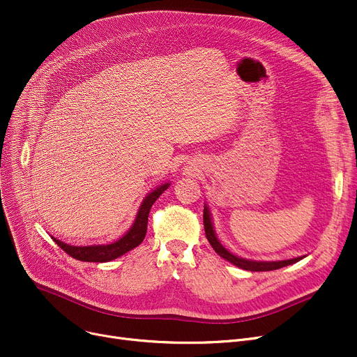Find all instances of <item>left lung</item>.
<instances>
[{"mask_svg":"<svg viewBox=\"0 0 357 357\" xmlns=\"http://www.w3.org/2000/svg\"><path fill=\"white\" fill-rule=\"evenodd\" d=\"M204 229H205V236H207L210 245L213 246V249L215 250L217 255H220L222 259H226L230 264H233L234 266L245 269V271H250V272H266V271H276L284 266L296 264L301 259H304L305 256H299V257H294V259H288V260H276V261H266V260H252V259H245L233 255L231 252H229L226 248H224L220 240L217 238L215 230H214V224H213V217L210 213L208 205H204Z\"/></svg>","mask_w":357,"mask_h":357,"instance_id":"left-lung-1","label":"left lung"}]
</instances>
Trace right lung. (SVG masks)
<instances>
[{
  "label": "right lung",
  "instance_id": "add662e5",
  "mask_svg": "<svg viewBox=\"0 0 357 357\" xmlns=\"http://www.w3.org/2000/svg\"><path fill=\"white\" fill-rule=\"evenodd\" d=\"M169 182L159 185L158 188H155L152 192H149L139 207V211L136 214V218L131 224V227L127 230L124 236H121L119 240L108 243V245H93V246H70L66 245V243L54 238V243L58 245L61 249H63L69 256L75 257L77 260L82 261H109L114 260L127 252L133 250L137 248L140 243L143 241L146 231H147V217L149 211L152 208V205L155 201L169 188Z\"/></svg>",
  "mask_w": 357,
  "mask_h": 357
}]
</instances>
